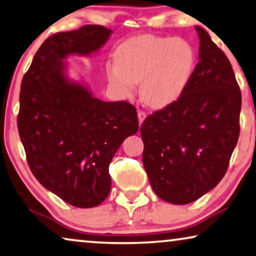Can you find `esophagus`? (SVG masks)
Wrapping results in <instances>:
<instances>
[{
    "mask_svg": "<svg viewBox=\"0 0 256 256\" xmlns=\"http://www.w3.org/2000/svg\"><path fill=\"white\" fill-rule=\"evenodd\" d=\"M145 118H146V114L144 112V111H138V120L140 125L142 124V122L145 120Z\"/></svg>",
    "mask_w": 256,
    "mask_h": 256,
    "instance_id": "1",
    "label": "esophagus"
}]
</instances>
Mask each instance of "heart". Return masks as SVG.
<instances>
[{"label": "heart", "instance_id": "1", "mask_svg": "<svg viewBox=\"0 0 256 256\" xmlns=\"http://www.w3.org/2000/svg\"><path fill=\"white\" fill-rule=\"evenodd\" d=\"M114 60L106 64L114 90L128 98L142 82V100L152 108H164L186 92L195 70L196 52L183 38L142 34L122 42Z\"/></svg>", "mask_w": 256, "mask_h": 256}]
</instances>
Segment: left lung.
Returning a JSON list of instances; mask_svg holds the SVG:
<instances>
[{
  "instance_id": "8db88e82",
  "label": "left lung",
  "mask_w": 256,
  "mask_h": 256,
  "mask_svg": "<svg viewBox=\"0 0 256 256\" xmlns=\"http://www.w3.org/2000/svg\"><path fill=\"white\" fill-rule=\"evenodd\" d=\"M198 64L186 92L144 120L142 164L161 200L183 205L224 178L239 138L241 92L225 53L203 28Z\"/></svg>"
}]
</instances>
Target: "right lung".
I'll return each instance as SVG.
<instances>
[{
	"mask_svg": "<svg viewBox=\"0 0 256 256\" xmlns=\"http://www.w3.org/2000/svg\"><path fill=\"white\" fill-rule=\"evenodd\" d=\"M111 34L84 25L51 36L22 80L17 125L28 167L42 186L76 208L106 198L111 160L139 128L132 104L96 98L67 75L68 56L98 52Z\"/></svg>",
	"mask_w": 256,
	"mask_h": 256,
	"instance_id": "1",
	"label": "right lung"
}]
</instances>
